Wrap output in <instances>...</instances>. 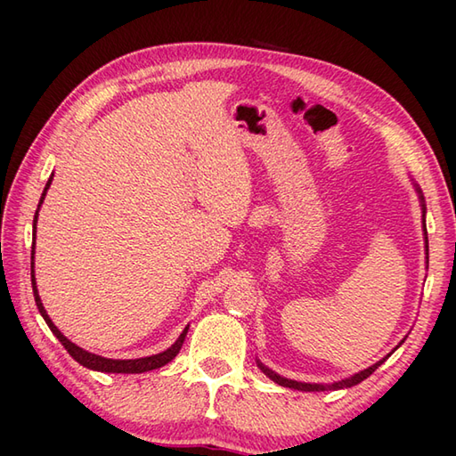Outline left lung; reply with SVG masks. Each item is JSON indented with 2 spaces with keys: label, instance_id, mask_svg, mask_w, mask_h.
I'll return each instance as SVG.
<instances>
[{
  "label": "left lung",
  "instance_id": "left-lung-1",
  "mask_svg": "<svg viewBox=\"0 0 456 456\" xmlns=\"http://www.w3.org/2000/svg\"><path fill=\"white\" fill-rule=\"evenodd\" d=\"M418 191H419V198H421V201H423V196H421V190L418 188ZM423 206V227H425V203H421ZM425 231V250H428V255H429V243H428V229H423ZM428 263H429V256H428ZM403 343V341H402ZM400 343V345H402ZM392 354V353H390ZM388 354V356H390ZM386 356V358H388ZM386 358H382V361H378L376 364H372V366H368L366 370H361L358 374H354V376H351V378H345V380H341V382H335V384H304V382H296V380H288V378H282V376H278L276 372H273L270 370V368H266L263 362H258V366H260V370H263L270 380H274L276 384H280V386H284V388H294V390H302V392H331V390H341V388H351V386H354V384H361L364 378H368L370 376L378 366H380Z\"/></svg>",
  "mask_w": 456,
  "mask_h": 456
}]
</instances>
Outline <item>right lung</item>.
Listing matches in <instances>:
<instances>
[{"label":"right lung","instance_id":"obj_1","mask_svg":"<svg viewBox=\"0 0 456 456\" xmlns=\"http://www.w3.org/2000/svg\"><path fill=\"white\" fill-rule=\"evenodd\" d=\"M51 182H53V176L48 178V182H46L45 191H43V196H41V201H38V208H41V203H43V200H45V196H46V190H48V186H51ZM37 216H38V209H37L35 219H33L35 231H37ZM33 258H35V243H33V250H31V284H33L35 304H37V307H38V312H41L43 319L46 322V325L51 327V331L54 333V337L64 345L68 354H70L76 362H80L82 366L90 368V370H98V372L141 374V372L154 370V368H160V366H164V364H168V362L172 361V358L180 353L183 338H186V333H188V327L183 329L182 335L178 337V341L174 343L170 348H167V351H164V353L152 354V356H144V358H134V361H113V358H103V356H100V354H92V353H88V351H84V348H80L78 345H74L72 341H68V338H66L61 331H58L56 325L51 322V317H48L46 309H45L43 304H41V297H38V289H37V284H35V270H33V268H35V266H33L35 263H33Z\"/></svg>","mask_w":456,"mask_h":456}]
</instances>
